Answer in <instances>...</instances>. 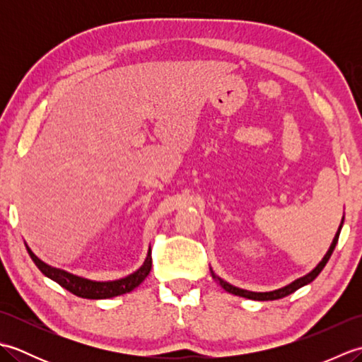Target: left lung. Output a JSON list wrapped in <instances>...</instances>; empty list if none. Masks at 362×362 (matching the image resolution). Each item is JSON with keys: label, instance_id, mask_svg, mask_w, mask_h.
Wrapping results in <instances>:
<instances>
[{"label": "left lung", "instance_id": "1", "mask_svg": "<svg viewBox=\"0 0 362 362\" xmlns=\"http://www.w3.org/2000/svg\"><path fill=\"white\" fill-rule=\"evenodd\" d=\"M342 224H344V218H342V222H341L339 228H337V232H336V236H334V240H333L332 245H329L328 252L325 253V257L322 258L320 263H319L316 267H314L310 274L300 276V279H297V280H294L292 283H289L288 286L280 288V289H275V291H271V292H253V291H245V289H241V288H236V286H233V284H230V283L224 281V280L219 279V276H216V275H214V274L211 272V274H213V279L218 280V283L221 284V286L224 288L227 292H230V294H235V296H240V297L252 298V300H261V302H263V300H276V298L286 297V296L292 294V292H296L297 289L305 286V284L311 283V281H313L314 279H316V276L322 272V269L325 267V264L328 263L329 257H332V253H333V250H334V247H336V244H337V240H339V233H341Z\"/></svg>", "mask_w": 362, "mask_h": 362}]
</instances>
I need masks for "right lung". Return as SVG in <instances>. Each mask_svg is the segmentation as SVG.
I'll list each match as a JSON object with an SVG mask.
<instances>
[{
	"label": "right lung",
	"instance_id": "right-lung-1",
	"mask_svg": "<svg viewBox=\"0 0 362 362\" xmlns=\"http://www.w3.org/2000/svg\"><path fill=\"white\" fill-rule=\"evenodd\" d=\"M26 249H28L29 257L33 258V261L35 263V266L40 269L46 276H49L51 280L57 281L60 286L65 288L66 291H70L71 294L82 298L98 300V298H112L121 294H126V292L134 291L138 284L143 283L146 276L149 275L151 267H152V257H151V249H149L148 257H146L143 266L134 274L124 276V279L113 280V281H93L88 279H82V276H78V275H73L66 271H62V269L51 267L46 263H43L42 259H38L28 245Z\"/></svg>",
	"mask_w": 362,
	"mask_h": 362
}]
</instances>
